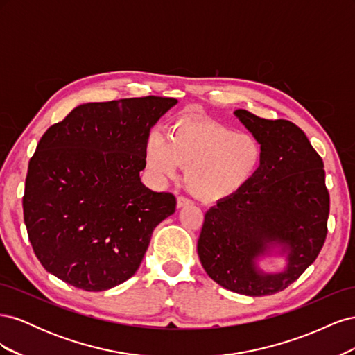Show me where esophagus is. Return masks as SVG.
<instances>
[{
    "label": "esophagus",
    "instance_id": "1",
    "mask_svg": "<svg viewBox=\"0 0 355 355\" xmlns=\"http://www.w3.org/2000/svg\"><path fill=\"white\" fill-rule=\"evenodd\" d=\"M189 204H191V201H189L188 198H185V197H178V200H176V206H178V209L187 207V206H189Z\"/></svg>",
    "mask_w": 355,
    "mask_h": 355
}]
</instances>
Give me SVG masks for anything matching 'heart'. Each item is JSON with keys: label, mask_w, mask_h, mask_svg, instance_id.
<instances>
[{"label": "heart", "mask_w": 355, "mask_h": 355, "mask_svg": "<svg viewBox=\"0 0 355 355\" xmlns=\"http://www.w3.org/2000/svg\"><path fill=\"white\" fill-rule=\"evenodd\" d=\"M146 168L157 182L185 168V184L197 198L216 202L241 192L259 173L263 148L250 133L206 118H179L166 139L157 133L145 146Z\"/></svg>", "instance_id": "heart-1"}]
</instances>
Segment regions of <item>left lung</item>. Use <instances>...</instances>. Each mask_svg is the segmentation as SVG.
<instances>
[{
    "label": "left lung",
    "mask_w": 355,
    "mask_h": 355,
    "mask_svg": "<svg viewBox=\"0 0 355 355\" xmlns=\"http://www.w3.org/2000/svg\"><path fill=\"white\" fill-rule=\"evenodd\" d=\"M234 115L263 148L259 173L241 192L207 210L197 243L204 271L231 292H282L315 261L327 235L330 209L324 164L297 125L244 110ZM283 255L282 272L259 261Z\"/></svg>",
    "instance_id": "left-lung-1"
}]
</instances>
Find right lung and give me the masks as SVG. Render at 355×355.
<instances>
[{
  "label": "right lung",
  "instance_id": "obj_1",
  "mask_svg": "<svg viewBox=\"0 0 355 355\" xmlns=\"http://www.w3.org/2000/svg\"><path fill=\"white\" fill-rule=\"evenodd\" d=\"M171 98L83 103L42 135L25 182L28 237L46 271L87 292L137 271L176 198L141 180L149 132Z\"/></svg>",
  "mask_w": 355,
  "mask_h": 355
}]
</instances>
